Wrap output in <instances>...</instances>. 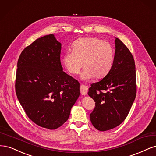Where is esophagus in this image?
Returning a JSON list of instances; mask_svg holds the SVG:
<instances>
[{"label":"esophagus","mask_w":156,"mask_h":156,"mask_svg":"<svg viewBox=\"0 0 156 156\" xmlns=\"http://www.w3.org/2000/svg\"><path fill=\"white\" fill-rule=\"evenodd\" d=\"M88 91V87L87 85H80V93L82 95H86Z\"/></svg>","instance_id":"1"}]
</instances>
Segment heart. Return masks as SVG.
<instances>
[{"mask_svg": "<svg viewBox=\"0 0 156 156\" xmlns=\"http://www.w3.org/2000/svg\"><path fill=\"white\" fill-rule=\"evenodd\" d=\"M114 61V52L108 43L95 37H82L75 41L72 51L65 53L62 63L71 74H77L82 65L85 69L81 78H104L111 71Z\"/></svg>", "mask_w": 156, "mask_h": 156, "instance_id": "b5f03b06", "label": "heart"}]
</instances>
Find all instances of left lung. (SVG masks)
Instances as JSON below:
<instances>
[{
	"instance_id": "8db88e82",
	"label": "left lung",
	"mask_w": 156,
	"mask_h": 156,
	"mask_svg": "<svg viewBox=\"0 0 156 156\" xmlns=\"http://www.w3.org/2000/svg\"><path fill=\"white\" fill-rule=\"evenodd\" d=\"M115 43L112 70L100 81L92 83L88 92L95 102L90 120L93 126L102 132L117 127L124 121L136 97L133 57L119 39H115Z\"/></svg>"
}]
</instances>
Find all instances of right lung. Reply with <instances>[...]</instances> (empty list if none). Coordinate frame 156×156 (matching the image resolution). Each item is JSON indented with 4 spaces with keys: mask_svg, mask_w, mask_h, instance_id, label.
I'll use <instances>...</instances> for the list:
<instances>
[{
    "mask_svg": "<svg viewBox=\"0 0 156 156\" xmlns=\"http://www.w3.org/2000/svg\"><path fill=\"white\" fill-rule=\"evenodd\" d=\"M61 48L54 35H47L25 48L17 62L19 101L30 119L49 129L67 121L80 93L78 82L63 71Z\"/></svg>",
    "mask_w": 156,
    "mask_h": 156,
    "instance_id": "add662e5",
    "label": "right lung"
}]
</instances>
